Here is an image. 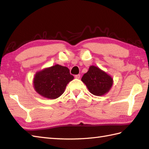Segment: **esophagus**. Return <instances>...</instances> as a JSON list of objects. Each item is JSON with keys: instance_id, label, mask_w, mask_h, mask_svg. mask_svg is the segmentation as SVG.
<instances>
[{"instance_id": "esophagus-1", "label": "esophagus", "mask_w": 149, "mask_h": 149, "mask_svg": "<svg viewBox=\"0 0 149 149\" xmlns=\"http://www.w3.org/2000/svg\"><path fill=\"white\" fill-rule=\"evenodd\" d=\"M75 77L76 79H79L80 78V75L78 74V75H75Z\"/></svg>"}]
</instances>
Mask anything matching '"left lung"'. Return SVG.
<instances>
[{
  "label": "left lung",
  "instance_id": "left-lung-1",
  "mask_svg": "<svg viewBox=\"0 0 149 149\" xmlns=\"http://www.w3.org/2000/svg\"><path fill=\"white\" fill-rule=\"evenodd\" d=\"M81 81L86 84L91 93L102 96L109 92L113 84V78L106 72L95 66H90Z\"/></svg>",
  "mask_w": 149,
  "mask_h": 149
}]
</instances>
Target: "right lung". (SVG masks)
<instances>
[{
	"mask_svg": "<svg viewBox=\"0 0 149 149\" xmlns=\"http://www.w3.org/2000/svg\"><path fill=\"white\" fill-rule=\"evenodd\" d=\"M74 78L67 67L55 65L36 73L33 79L34 89L41 96L56 99L64 93L66 85Z\"/></svg>",
	"mask_w": 149,
	"mask_h": 149,
	"instance_id": "add662e5",
	"label": "right lung"
}]
</instances>
